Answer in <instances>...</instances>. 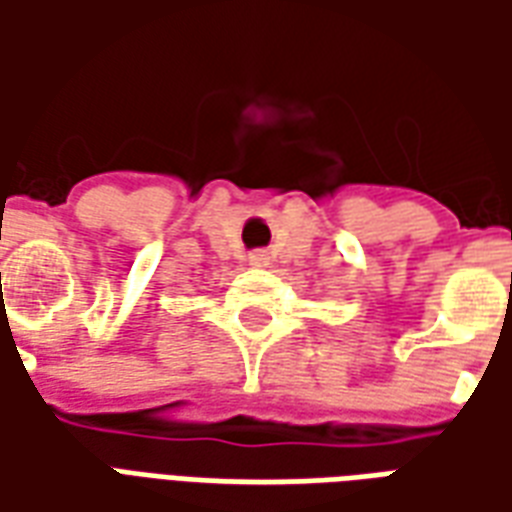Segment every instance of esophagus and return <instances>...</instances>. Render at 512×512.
<instances>
[{
    "mask_svg": "<svg viewBox=\"0 0 512 512\" xmlns=\"http://www.w3.org/2000/svg\"><path fill=\"white\" fill-rule=\"evenodd\" d=\"M249 266L266 268L268 266V255H266V252H263V249H257V252H252V255H249Z\"/></svg>",
    "mask_w": 512,
    "mask_h": 512,
    "instance_id": "esophagus-1",
    "label": "esophagus"
}]
</instances>
